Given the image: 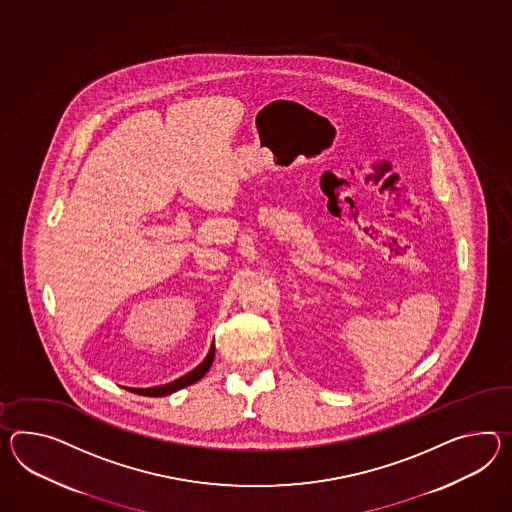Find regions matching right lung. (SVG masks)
<instances>
[{
    "instance_id": "1",
    "label": "right lung",
    "mask_w": 512,
    "mask_h": 512,
    "mask_svg": "<svg viewBox=\"0 0 512 512\" xmlns=\"http://www.w3.org/2000/svg\"><path fill=\"white\" fill-rule=\"evenodd\" d=\"M212 361H214V346H212L211 351H209L207 359L201 362L198 368H194L192 372H188L187 375L179 377V379L174 381V383H168V385H164V387L129 388V390H131V392H135V394H140V396H150V398L168 396V394H172V392L179 390V388H185L188 387V385H192V383H196V381H200L201 377L209 372Z\"/></svg>"
}]
</instances>
